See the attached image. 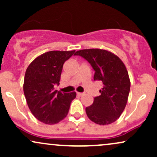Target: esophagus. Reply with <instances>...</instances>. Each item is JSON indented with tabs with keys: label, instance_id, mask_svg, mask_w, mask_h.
<instances>
[{
	"label": "esophagus",
	"instance_id": "esophagus-1",
	"mask_svg": "<svg viewBox=\"0 0 157 157\" xmlns=\"http://www.w3.org/2000/svg\"><path fill=\"white\" fill-rule=\"evenodd\" d=\"M77 94L79 95V96H82L83 95V93H81V92H77Z\"/></svg>",
	"mask_w": 157,
	"mask_h": 157
}]
</instances>
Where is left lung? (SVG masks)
Wrapping results in <instances>:
<instances>
[{"mask_svg":"<svg viewBox=\"0 0 157 157\" xmlns=\"http://www.w3.org/2000/svg\"><path fill=\"white\" fill-rule=\"evenodd\" d=\"M75 55L86 59L95 71L94 80L103 84L100 96L86 108L88 117L101 125L115 122L125 109L130 91V78L125 64L118 56L100 48L79 50Z\"/></svg>","mask_w":157,"mask_h":157,"instance_id":"1","label":"left lung"}]
</instances>
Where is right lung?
I'll return each instance as SVG.
<instances>
[{"instance_id": "add662e5", "label": "right lung", "mask_w": 157, "mask_h": 157, "mask_svg": "<svg viewBox=\"0 0 157 157\" xmlns=\"http://www.w3.org/2000/svg\"><path fill=\"white\" fill-rule=\"evenodd\" d=\"M73 51H50L38 56L29 65L25 73L23 92L27 105L39 121L48 125L58 123L67 116L76 92L55 90L59 85L65 61Z\"/></svg>"}]
</instances>
